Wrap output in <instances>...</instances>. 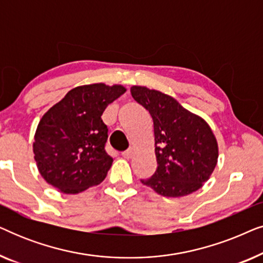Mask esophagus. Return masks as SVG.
<instances>
[{
	"label": "esophagus",
	"instance_id": "1",
	"mask_svg": "<svg viewBox=\"0 0 263 263\" xmlns=\"http://www.w3.org/2000/svg\"><path fill=\"white\" fill-rule=\"evenodd\" d=\"M122 157L125 158V159H129V158L133 157V149H128V151H124V152H122Z\"/></svg>",
	"mask_w": 263,
	"mask_h": 263
}]
</instances>
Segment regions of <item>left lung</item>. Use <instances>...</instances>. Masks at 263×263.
<instances>
[{
  "label": "left lung",
  "mask_w": 263,
  "mask_h": 263,
  "mask_svg": "<svg viewBox=\"0 0 263 263\" xmlns=\"http://www.w3.org/2000/svg\"><path fill=\"white\" fill-rule=\"evenodd\" d=\"M130 93L154 125L158 166L141 183L167 197L196 192L218 161V143L210 125L165 93L142 86H133Z\"/></svg>",
  "instance_id": "1"
}]
</instances>
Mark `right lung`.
I'll use <instances>...</instances> for the list:
<instances>
[{
	"mask_svg": "<svg viewBox=\"0 0 263 263\" xmlns=\"http://www.w3.org/2000/svg\"><path fill=\"white\" fill-rule=\"evenodd\" d=\"M124 92L121 85L79 86L42 117L33 152L49 184L62 193L78 194L104 181L112 158L105 151L107 127L102 115Z\"/></svg>",
	"mask_w": 263,
	"mask_h": 263,
	"instance_id": "right-lung-1",
	"label": "right lung"
}]
</instances>
